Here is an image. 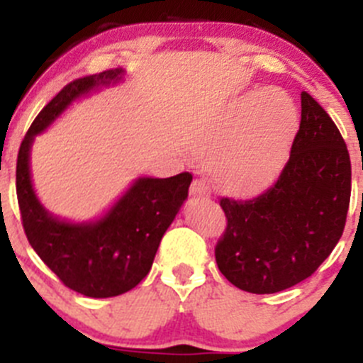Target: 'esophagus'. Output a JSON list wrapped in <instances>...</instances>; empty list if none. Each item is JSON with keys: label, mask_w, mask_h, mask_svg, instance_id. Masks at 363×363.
Listing matches in <instances>:
<instances>
[{"label": "esophagus", "mask_w": 363, "mask_h": 363, "mask_svg": "<svg viewBox=\"0 0 363 363\" xmlns=\"http://www.w3.org/2000/svg\"><path fill=\"white\" fill-rule=\"evenodd\" d=\"M189 193L195 199H207V196H211V186H208V182L203 177H199L191 182Z\"/></svg>", "instance_id": "esophagus-1"}]
</instances>
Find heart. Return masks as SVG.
I'll list each match as a JSON object with an SVG mask.
<instances>
[{"label":"heart","instance_id":"heart-1","mask_svg":"<svg viewBox=\"0 0 363 363\" xmlns=\"http://www.w3.org/2000/svg\"><path fill=\"white\" fill-rule=\"evenodd\" d=\"M298 128V112L279 89H258L232 101L214 128L207 149L225 152L216 163L219 182L247 193L269 184Z\"/></svg>","mask_w":363,"mask_h":363}]
</instances>
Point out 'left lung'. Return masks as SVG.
Masks as SVG:
<instances>
[{
	"mask_svg": "<svg viewBox=\"0 0 363 363\" xmlns=\"http://www.w3.org/2000/svg\"><path fill=\"white\" fill-rule=\"evenodd\" d=\"M300 98L302 119L277 181L255 199L219 200L226 228L216 244V263L233 286L250 294H277L313 276L346 225V142L309 93Z\"/></svg>",
	"mask_w": 363,
	"mask_h": 363,
	"instance_id": "1",
	"label": "left lung"
}]
</instances>
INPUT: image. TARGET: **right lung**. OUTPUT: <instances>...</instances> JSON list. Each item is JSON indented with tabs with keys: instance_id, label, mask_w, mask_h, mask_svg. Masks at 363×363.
I'll use <instances>...</instances> for the list:
<instances>
[{
	"instance_id": "add662e5",
	"label": "right lung",
	"mask_w": 363,
	"mask_h": 363,
	"mask_svg": "<svg viewBox=\"0 0 363 363\" xmlns=\"http://www.w3.org/2000/svg\"><path fill=\"white\" fill-rule=\"evenodd\" d=\"M123 68L105 69L67 84L35 117L17 156V202L26 237L42 262L69 290L91 298L126 294L151 270L161 237L188 196L189 172L168 179L142 177L94 223H67L43 208L29 174V151L77 98L123 79Z\"/></svg>"
}]
</instances>
